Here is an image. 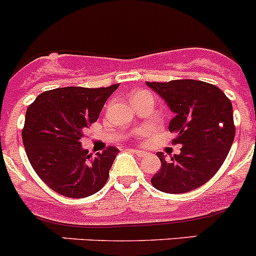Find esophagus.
Segmentation results:
<instances>
[{"label": "esophagus", "instance_id": "esophagus-1", "mask_svg": "<svg viewBox=\"0 0 256 256\" xmlns=\"http://www.w3.org/2000/svg\"><path fill=\"white\" fill-rule=\"evenodd\" d=\"M130 151H131V152H132V154H135V155L140 156V158H141V156H145V155H146L145 151H142V150H136V148H131Z\"/></svg>", "mask_w": 256, "mask_h": 256}]
</instances>
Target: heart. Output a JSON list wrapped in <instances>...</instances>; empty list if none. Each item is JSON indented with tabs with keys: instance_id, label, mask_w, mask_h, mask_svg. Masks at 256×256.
<instances>
[{
	"instance_id": "b5f03b06",
	"label": "heart",
	"mask_w": 256,
	"mask_h": 256,
	"mask_svg": "<svg viewBox=\"0 0 256 256\" xmlns=\"http://www.w3.org/2000/svg\"><path fill=\"white\" fill-rule=\"evenodd\" d=\"M144 92H146V91H138V92H135L132 95V98L134 96H136V95H138V94H144ZM136 135L138 136V138H144V136L146 135V130H138V132H136Z\"/></svg>"
}]
</instances>
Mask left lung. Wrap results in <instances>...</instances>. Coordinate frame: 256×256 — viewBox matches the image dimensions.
Segmentation results:
<instances>
[{
    "instance_id": "8db88e82",
    "label": "left lung",
    "mask_w": 256,
    "mask_h": 256,
    "mask_svg": "<svg viewBox=\"0 0 256 256\" xmlns=\"http://www.w3.org/2000/svg\"><path fill=\"white\" fill-rule=\"evenodd\" d=\"M175 114L168 130L176 134L180 154L166 160L158 152L161 168L152 176L155 188L182 194L204 185L224 164L235 136L232 105L218 86L199 80L146 82Z\"/></svg>"
}]
</instances>
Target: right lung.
<instances>
[{
  "label": "right lung",
  "mask_w": 256,
  "mask_h": 256,
  "mask_svg": "<svg viewBox=\"0 0 256 256\" xmlns=\"http://www.w3.org/2000/svg\"><path fill=\"white\" fill-rule=\"evenodd\" d=\"M118 86L54 88L40 94L27 108L22 128L26 155L38 178L57 194L90 196L108 181L118 148L108 146L94 158L80 140Z\"/></svg>",
  "instance_id": "add662e5"
}]
</instances>
